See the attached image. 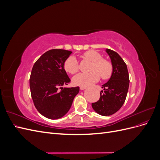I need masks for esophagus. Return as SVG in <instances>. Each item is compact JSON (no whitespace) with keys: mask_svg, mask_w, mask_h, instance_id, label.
Here are the masks:
<instances>
[{"mask_svg":"<svg viewBox=\"0 0 160 160\" xmlns=\"http://www.w3.org/2000/svg\"><path fill=\"white\" fill-rule=\"evenodd\" d=\"M87 88L86 87H84V86H81L80 87V89L81 90H84V89H85Z\"/></svg>","mask_w":160,"mask_h":160,"instance_id":"34e87169","label":"esophagus"}]
</instances>
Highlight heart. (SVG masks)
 Segmentation results:
<instances>
[{
  "label": "heart",
  "instance_id": "1",
  "mask_svg": "<svg viewBox=\"0 0 160 160\" xmlns=\"http://www.w3.org/2000/svg\"><path fill=\"white\" fill-rule=\"evenodd\" d=\"M84 59L92 62L89 71L91 72H81L72 78V83L78 86H89L98 82L100 75L103 80L109 79L113 74V66L111 62L103 59L99 52L95 51H88L83 53ZM64 69L69 73L73 75L78 72L79 64L74 56H69L64 63Z\"/></svg>",
  "mask_w": 160,
  "mask_h": 160
}]
</instances>
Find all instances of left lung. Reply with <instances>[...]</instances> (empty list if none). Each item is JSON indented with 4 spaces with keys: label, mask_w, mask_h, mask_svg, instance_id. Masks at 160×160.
<instances>
[{
    "label": "left lung",
    "mask_w": 160,
    "mask_h": 160,
    "mask_svg": "<svg viewBox=\"0 0 160 160\" xmlns=\"http://www.w3.org/2000/svg\"><path fill=\"white\" fill-rule=\"evenodd\" d=\"M106 52L109 55L113 66V74L107 83L102 85L100 98L91 104L92 108L101 115L109 116L117 112L123 105L129 85L128 67L118 52L109 49Z\"/></svg>",
    "instance_id": "8db88e82"
}]
</instances>
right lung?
I'll return each mask as SVG.
<instances>
[{
	"instance_id": "add662e5",
	"label": "right lung",
	"mask_w": 160,
	"mask_h": 160,
	"mask_svg": "<svg viewBox=\"0 0 160 160\" xmlns=\"http://www.w3.org/2000/svg\"><path fill=\"white\" fill-rule=\"evenodd\" d=\"M72 52L51 49L35 62L30 76L31 97L36 109L51 119H59L68 112L79 87L62 88L71 81L64 63Z\"/></svg>"
}]
</instances>
